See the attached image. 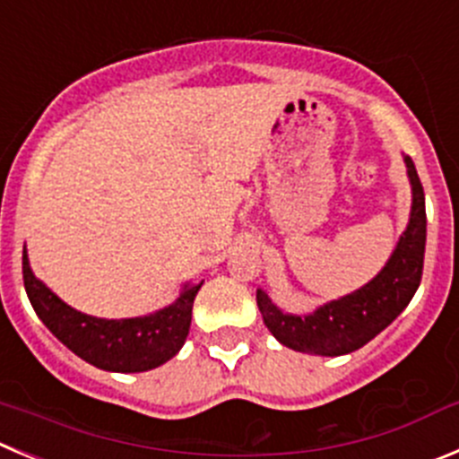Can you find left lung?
I'll return each mask as SVG.
<instances>
[{
	"label": "left lung",
	"instance_id": "8db88e82",
	"mask_svg": "<svg viewBox=\"0 0 459 459\" xmlns=\"http://www.w3.org/2000/svg\"><path fill=\"white\" fill-rule=\"evenodd\" d=\"M412 186V208L385 267L355 292L328 301L310 315L282 312L264 290L255 292L264 326L282 346L310 355L353 353L374 340L412 301L421 282L426 254V199L412 158L403 156Z\"/></svg>",
	"mask_w": 459,
	"mask_h": 459
}]
</instances>
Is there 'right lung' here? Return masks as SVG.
Returning <instances> with one entry per match:
<instances>
[{"label":"right lung","instance_id":"1","mask_svg":"<svg viewBox=\"0 0 459 459\" xmlns=\"http://www.w3.org/2000/svg\"><path fill=\"white\" fill-rule=\"evenodd\" d=\"M24 290L33 310L51 335L74 355L97 369L115 374H140L156 369L181 351L190 333L192 303L201 282H186L177 301L160 310L131 319H101L85 315L56 297L29 264L22 254Z\"/></svg>","mask_w":459,"mask_h":459}]
</instances>
